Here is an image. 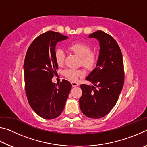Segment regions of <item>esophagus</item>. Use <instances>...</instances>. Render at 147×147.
<instances>
[{
  "mask_svg": "<svg viewBox=\"0 0 147 147\" xmlns=\"http://www.w3.org/2000/svg\"><path fill=\"white\" fill-rule=\"evenodd\" d=\"M71 84H72V86H73V87H76V86H79V84L78 83H76V82H71Z\"/></svg>",
  "mask_w": 147,
  "mask_h": 147,
  "instance_id": "obj_1",
  "label": "esophagus"
}]
</instances>
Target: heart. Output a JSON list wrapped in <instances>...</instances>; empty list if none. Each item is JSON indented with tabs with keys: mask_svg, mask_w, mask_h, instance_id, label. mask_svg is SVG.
Listing matches in <instances>:
<instances>
[{
	"mask_svg": "<svg viewBox=\"0 0 147 147\" xmlns=\"http://www.w3.org/2000/svg\"><path fill=\"white\" fill-rule=\"evenodd\" d=\"M69 49L76 55L81 57V63L86 69L91 70L94 68L97 63V56L95 53L91 51V47L83 42H76L69 45ZM65 53L63 50L58 49L55 52V59L58 65H61L65 60ZM64 74L68 79L76 81L79 77L84 75L82 70L68 69L64 71Z\"/></svg>",
	"mask_w": 147,
	"mask_h": 147,
	"instance_id": "heart-1",
	"label": "heart"
}]
</instances>
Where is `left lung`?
<instances>
[{"instance_id": "left-lung-1", "label": "left lung", "mask_w": 147, "mask_h": 147, "mask_svg": "<svg viewBox=\"0 0 147 147\" xmlns=\"http://www.w3.org/2000/svg\"><path fill=\"white\" fill-rule=\"evenodd\" d=\"M89 37L97 39L100 47L96 67L86 78L96 87L82 84L79 104L84 115L99 119L110 112L118 100L124 81V64L120 47L113 37L102 30Z\"/></svg>"}]
</instances>
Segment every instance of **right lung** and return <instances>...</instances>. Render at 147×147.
<instances>
[{
    "mask_svg": "<svg viewBox=\"0 0 147 147\" xmlns=\"http://www.w3.org/2000/svg\"><path fill=\"white\" fill-rule=\"evenodd\" d=\"M67 39L58 32L47 31L34 39L27 50L24 63V88L28 103L39 116L58 117L63 111L72 85L63 80L58 86L52 78L58 66L56 43Z\"/></svg>",
    "mask_w": 147,
    "mask_h": 147,
    "instance_id": "obj_1",
    "label": "right lung"
}]
</instances>
